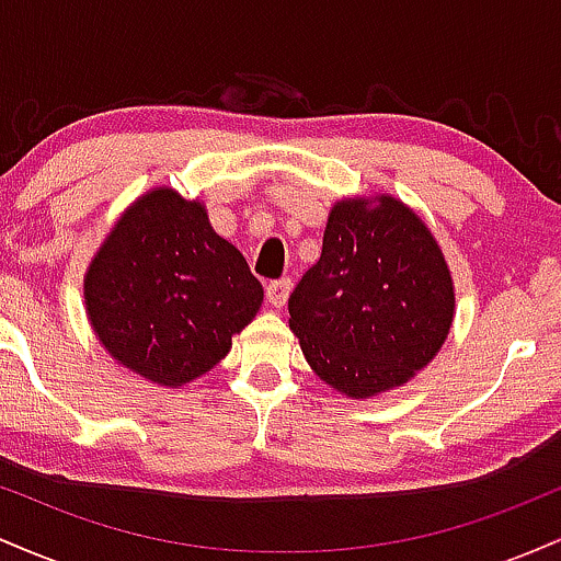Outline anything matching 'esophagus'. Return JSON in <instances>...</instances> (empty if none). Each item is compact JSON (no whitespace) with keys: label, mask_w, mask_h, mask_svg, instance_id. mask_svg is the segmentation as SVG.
<instances>
[{"label":"esophagus","mask_w":561,"mask_h":561,"mask_svg":"<svg viewBox=\"0 0 561 561\" xmlns=\"http://www.w3.org/2000/svg\"><path fill=\"white\" fill-rule=\"evenodd\" d=\"M289 289H293V282L289 279H276L266 285V300L272 302L274 308H282L289 298Z\"/></svg>","instance_id":"obj_1"}]
</instances>
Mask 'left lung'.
<instances>
[{
    "label": "left lung",
    "instance_id": "obj_1",
    "mask_svg": "<svg viewBox=\"0 0 561 561\" xmlns=\"http://www.w3.org/2000/svg\"><path fill=\"white\" fill-rule=\"evenodd\" d=\"M289 330L321 382L371 398L409 382L446 343L454 279L433 231L390 195L345 197L321 259L289 295Z\"/></svg>",
    "mask_w": 561,
    "mask_h": 561
}]
</instances>
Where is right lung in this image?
Returning a JSON list of instances; mask_svg holds the SVG:
<instances>
[{"label": "right lung", "instance_id": "obj_1", "mask_svg": "<svg viewBox=\"0 0 561 561\" xmlns=\"http://www.w3.org/2000/svg\"><path fill=\"white\" fill-rule=\"evenodd\" d=\"M83 300L115 362L182 388L227 356L259 313L263 287L203 203L158 186L115 221L83 276Z\"/></svg>", "mask_w": 561, "mask_h": 561}]
</instances>
